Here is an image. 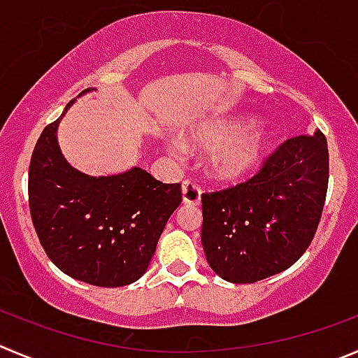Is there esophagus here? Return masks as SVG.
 <instances>
[{
    "instance_id": "esophagus-1",
    "label": "esophagus",
    "mask_w": 358,
    "mask_h": 358,
    "mask_svg": "<svg viewBox=\"0 0 358 358\" xmlns=\"http://www.w3.org/2000/svg\"><path fill=\"white\" fill-rule=\"evenodd\" d=\"M182 202L188 203V206H199L200 203V188L195 182H182Z\"/></svg>"
}]
</instances>
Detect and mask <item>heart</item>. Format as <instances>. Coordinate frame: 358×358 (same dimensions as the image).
<instances>
[{
    "label": "heart",
    "mask_w": 358,
    "mask_h": 358,
    "mask_svg": "<svg viewBox=\"0 0 358 358\" xmlns=\"http://www.w3.org/2000/svg\"><path fill=\"white\" fill-rule=\"evenodd\" d=\"M189 148L209 149V170L220 181H239L253 173L268 151V135L250 115L213 117L195 122L182 134ZM169 151L179 155L182 145L169 142Z\"/></svg>",
    "instance_id": "1"
}]
</instances>
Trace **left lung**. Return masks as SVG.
<instances>
[{"mask_svg":"<svg viewBox=\"0 0 358 358\" xmlns=\"http://www.w3.org/2000/svg\"><path fill=\"white\" fill-rule=\"evenodd\" d=\"M329 185L322 131L288 138L250 181L202 195V246L228 283L287 271L315 237Z\"/></svg>","mask_w":358,"mask_h":358,"instance_id":"left-lung-1","label":"left lung"}]
</instances>
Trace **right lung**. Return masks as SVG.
Here are the masks:
<instances>
[{"label":"right lung","instance_id":"obj_1","mask_svg":"<svg viewBox=\"0 0 358 358\" xmlns=\"http://www.w3.org/2000/svg\"><path fill=\"white\" fill-rule=\"evenodd\" d=\"M73 103L45 126L33 151L31 220L59 271L94 287H124L148 271L163 228L182 200L181 185H163L141 166L100 177L73 169L57 144V126Z\"/></svg>","mask_w":358,"mask_h":358}]
</instances>
